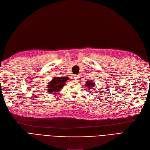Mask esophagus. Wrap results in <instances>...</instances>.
I'll return each mask as SVG.
<instances>
[{"label": "esophagus", "mask_w": 150, "mask_h": 150, "mask_svg": "<svg viewBox=\"0 0 150 150\" xmlns=\"http://www.w3.org/2000/svg\"><path fill=\"white\" fill-rule=\"evenodd\" d=\"M73 78L75 81H78L79 79V76L78 75H74L73 76Z\"/></svg>", "instance_id": "34e87169"}]
</instances>
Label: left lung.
I'll list each match as a JSON object with an SVG mask.
<instances>
[{
    "instance_id": "1",
    "label": "left lung",
    "mask_w": 150,
    "mask_h": 150,
    "mask_svg": "<svg viewBox=\"0 0 150 150\" xmlns=\"http://www.w3.org/2000/svg\"><path fill=\"white\" fill-rule=\"evenodd\" d=\"M85 85L88 88V89H93V87H95V82H93L92 81H87L86 83H85Z\"/></svg>"
}]
</instances>
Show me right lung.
Wrapping results in <instances>:
<instances>
[{"instance_id":"1","label":"right lung","mask_w":150,"mask_h":150,"mask_svg":"<svg viewBox=\"0 0 150 150\" xmlns=\"http://www.w3.org/2000/svg\"><path fill=\"white\" fill-rule=\"evenodd\" d=\"M69 80L68 77H55L47 85V92L51 94H56L62 89L66 82Z\"/></svg>"}]
</instances>
